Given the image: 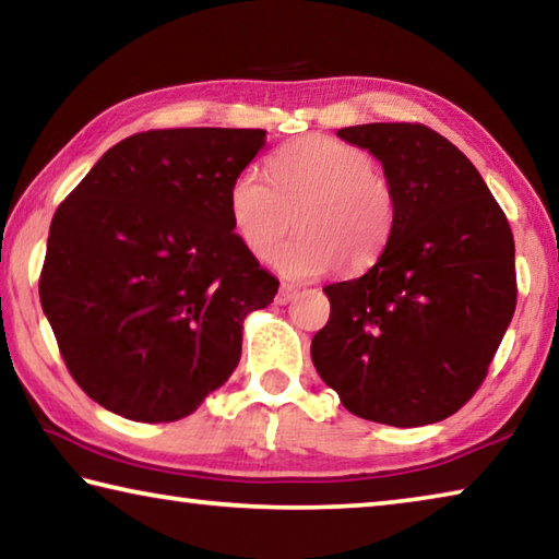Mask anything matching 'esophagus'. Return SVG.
I'll list each match as a JSON object with an SVG mask.
<instances>
[{
  "mask_svg": "<svg viewBox=\"0 0 559 559\" xmlns=\"http://www.w3.org/2000/svg\"><path fill=\"white\" fill-rule=\"evenodd\" d=\"M296 296H298V288L293 286V283H281V290H278V298H276L281 306H283V302H290Z\"/></svg>",
  "mask_w": 559,
  "mask_h": 559,
  "instance_id": "1",
  "label": "esophagus"
}]
</instances>
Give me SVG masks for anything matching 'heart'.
<instances>
[{"label":"heart","mask_w":559,"mask_h":559,"mask_svg":"<svg viewBox=\"0 0 559 559\" xmlns=\"http://www.w3.org/2000/svg\"><path fill=\"white\" fill-rule=\"evenodd\" d=\"M269 182L251 169L226 192L231 229L243 249L269 261L296 216L298 236L278 253L288 278H318L337 263L347 273L382 257L396 224V189L370 150L308 135L273 153Z\"/></svg>","instance_id":"1"}]
</instances>
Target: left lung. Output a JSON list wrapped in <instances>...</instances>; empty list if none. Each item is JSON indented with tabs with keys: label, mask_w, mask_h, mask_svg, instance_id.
Segmentation results:
<instances>
[{
	"label": "left lung",
	"mask_w": 559,
	"mask_h": 559,
	"mask_svg": "<svg viewBox=\"0 0 559 559\" xmlns=\"http://www.w3.org/2000/svg\"><path fill=\"white\" fill-rule=\"evenodd\" d=\"M380 159L396 224L365 276L325 286L313 365L347 412L424 427L466 404L515 313V241L461 150L421 122L337 130Z\"/></svg>",
	"instance_id": "obj_1"
}]
</instances>
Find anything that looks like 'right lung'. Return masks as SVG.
Here are the masks:
<instances>
[{
    "label": "right lung",
    "instance_id": "right-lung-1",
    "mask_svg": "<svg viewBox=\"0 0 559 559\" xmlns=\"http://www.w3.org/2000/svg\"><path fill=\"white\" fill-rule=\"evenodd\" d=\"M266 130L135 132L59 204L39 298L75 384L132 421L192 414L229 380L278 281L231 229L226 192Z\"/></svg>",
    "mask_w": 559,
    "mask_h": 559
}]
</instances>
